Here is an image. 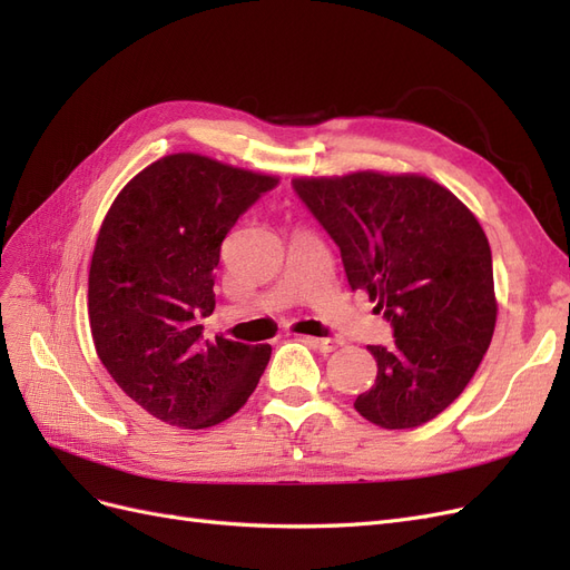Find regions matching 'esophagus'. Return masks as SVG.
<instances>
[{
	"label": "esophagus",
	"mask_w": 570,
	"mask_h": 570,
	"mask_svg": "<svg viewBox=\"0 0 570 570\" xmlns=\"http://www.w3.org/2000/svg\"><path fill=\"white\" fill-rule=\"evenodd\" d=\"M304 342L308 344V347H314V350H318L323 354H331V352H335L340 347V342L331 340V337H304Z\"/></svg>",
	"instance_id": "esophagus-1"
}]
</instances>
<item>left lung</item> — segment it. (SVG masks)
<instances>
[{"instance_id":"8db88e82","label":"left lung","mask_w":570,"mask_h":570,"mask_svg":"<svg viewBox=\"0 0 570 570\" xmlns=\"http://www.w3.org/2000/svg\"><path fill=\"white\" fill-rule=\"evenodd\" d=\"M340 247L352 289L392 325L371 344L377 375L354 409L387 428L433 421L471 383L497 321L492 252L478 218L423 176L373 170L292 180Z\"/></svg>"}]
</instances>
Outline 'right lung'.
<instances>
[{
    "instance_id": "1",
    "label": "right lung",
    "mask_w": 570,
    "mask_h": 570,
    "mask_svg": "<svg viewBox=\"0 0 570 570\" xmlns=\"http://www.w3.org/2000/svg\"><path fill=\"white\" fill-rule=\"evenodd\" d=\"M278 178L199 154H170L137 174L101 223L88 312L101 364L132 402L178 428H212L245 406L271 358L268 344L216 335L220 245Z\"/></svg>"
}]
</instances>
